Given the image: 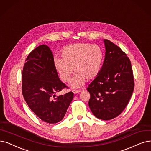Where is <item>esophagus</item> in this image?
I'll return each instance as SVG.
<instances>
[{
	"label": "esophagus",
	"mask_w": 151,
	"mask_h": 151,
	"mask_svg": "<svg viewBox=\"0 0 151 151\" xmlns=\"http://www.w3.org/2000/svg\"><path fill=\"white\" fill-rule=\"evenodd\" d=\"M81 92V90H72V92H73L74 94H76L77 93H79Z\"/></svg>",
	"instance_id": "obj_1"
}]
</instances>
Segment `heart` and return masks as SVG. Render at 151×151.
Listing matches in <instances>:
<instances>
[{
	"label": "heart",
	"instance_id": "heart-1",
	"mask_svg": "<svg viewBox=\"0 0 151 151\" xmlns=\"http://www.w3.org/2000/svg\"><path fill=\"white\" fill-rule=\"evenodd\" d=\"M61 56V59H55L56 71L63 81L69 82L74 70L71 86L77 88L82 86L86 79L90 81L97 76L103 65L104 52L97 45L77 43L64 47Z\"/></svg>",
	"mask_w": 151,
	"mask_h": 151
}]
</instances>
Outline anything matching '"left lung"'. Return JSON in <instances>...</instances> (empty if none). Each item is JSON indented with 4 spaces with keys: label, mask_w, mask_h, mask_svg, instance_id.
Wrapping results in <instances>:
<instances>
[{
    "label": "left lung",
    "mask_w": 151,
    "mask_h": 151,
    "mask_svg": "<svg viewBox=\"0 0 151 151\" xmlns=\"http://www.w3.org/2000/svg\"><path fill=\"white\" fill-rule=\"evenodd\" d=\"M104 64L95 79L89 84L90 109L99 119L117 117L127 106L134 87L133 73L129 58L120 48L104 40Z\"/></svg>",
    "instance_id": "left-lung-1"
}]
</instances>
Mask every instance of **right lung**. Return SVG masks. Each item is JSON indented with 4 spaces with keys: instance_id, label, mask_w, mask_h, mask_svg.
<instances>
[{
    "instance_id": "1",
    "label": "right lung",
    "mask_w": 151,
    "mask_h": 151,
    "mask_svg": "<svg viewBox=\"0 0 151 151\" xmlns=\"http://www.w3.org/2000/svg\"><path fill=\"white\" fill-rule=\"evenodd\" d=\"M65 87L50 48L45 45L36 47L27 58L22 72V93L29 108L45 122H61L74 97L72 92L56 96Z\"/></svg>"
}]
</instances>
